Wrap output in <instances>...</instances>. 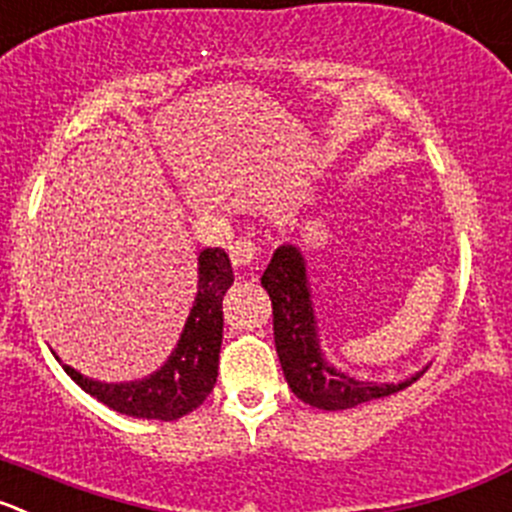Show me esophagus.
Returning a JSON list of instances; mask_svg holds the SVG:
<instances>
[{
  "label": "esophagus",
  "mask_w": 512,
  "mask_h": 512,
  "mask_svg": "<svg viewBox=\"0 0 512 512\" xmlns=\"http://www.w3.org/2000/svg\"><path fill=\"white\" fill-rule=\"evenodd\" d=\"M229 257H232V265L237 270H245L257 260V245L247 237H240V240L229 245Z\"/></svg>",
  "instance_id": "34e87169"
}]
</instances>
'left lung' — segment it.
<instances>
[{"mask_svg":"<svg viewBox=\"0 0 512 512\" xmlns=\"http://www.w3.org/2000/svg\"><path fill=\"white\" fill-rule=\"evenodd\" d=\"M272 300V331L280 366L288 386L300 401L326 412L353 409L358 404L407 389L424 374L417 371L401 381H361L336 369L326 358L318 336L308 267L295 245H280L260 278Z\"/></svg>","mask_w":512,"mask_h":512,"instance_id":"obj_1","label":"left lung"}]
</instances>
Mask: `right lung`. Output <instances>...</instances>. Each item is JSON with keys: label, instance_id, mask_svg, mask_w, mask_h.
I'll list each match as a JSON object with an SVG mask.
<instances>
[{"label": "right lung", "instance_id": "1", "mask_svg": "<svg viewBox=\"0 0 512 512\" xmlns=\"http://www.w3.org/2000/svg\"><path fill=\"white\" fill-rule=\"evenodd\" d=\"M234 283L232 262L219 247L199 252L197 295L186 315L184 331L174 351L154 374L133 381H98L62 364L65 374L100 404L136 419L174 422L194 412L217 384L219 348H222V298Z\"/></svg>", "mask_w": 512, "mask_h": 512}]
</instances>
